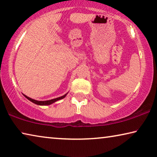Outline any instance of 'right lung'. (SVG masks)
Instances as JSON below:
<instances>
[{"label":"right lung","mask_w":157,"mask_h":157,"mask_svg":"<svg viewBox=\"0 0 157 157\" xmlns=\"http://www.w3.org/2000/svg\"><path fill=\"white\" fill-rule=\"evenodd\" d=\"M67 94H68V93L66 94L65 95L62 96H60V97H58V98H54V99H51V100H49V101H37V100H34V99H32L31 98H29V97H28L26 95H24V94H23V95L26 97V98L28 99V100H29L30 101H31L32 103H33L35 104H36V105H51V104L55 103L56 101H59V100H61V99H63L65 98V97L66 96Z\"/></svg>","instance_id":"right-lung-1"}]
</instances>
